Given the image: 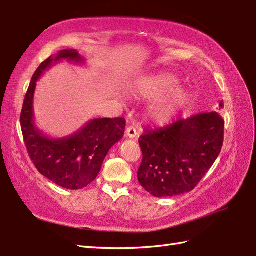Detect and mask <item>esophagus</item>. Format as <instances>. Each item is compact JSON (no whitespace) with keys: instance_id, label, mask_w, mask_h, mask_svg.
Masks as SVG:
<instances>
[{"instance_id":"34e87169","label":"esophagus","mask_w":256,"mask_h":256,"mask_svg":"<svg viewBox=\"0 0 256 256\" xmlns=\"http://www.w3.org/2000/svg\"><path fill=\"white\" fill-rule=\"evenodd\" d=\"M125 133H126V136L128 138H136L138 136V132L135 126H128Z\"/></svg>"}]
</instances>
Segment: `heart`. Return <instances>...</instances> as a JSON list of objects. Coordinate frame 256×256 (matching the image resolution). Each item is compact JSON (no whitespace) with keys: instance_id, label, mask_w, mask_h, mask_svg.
<instances>
[{"instance_id":"obj_1","label":"heart","mask_w":256,"mask_h":256,"mask_svg":"<svg viewBox=\"0 0 256 256\" xmlns=\"http://www.w3.org/2000/svg\"><path fill=\"white\" fill-rule=\"evenodd\" d=\"M179 80L172 74L160 72L140 77L133 84L135 94L146 100L157 101L150 110V118L156 123L170 122L187 104L189 92L184 86H177Z\"/></svg>"}]
</instances>
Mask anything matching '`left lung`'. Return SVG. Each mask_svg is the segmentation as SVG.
<instances>
[{"label": "left lung", "mask_w": 256, "mask_h": 256, "mask_svg": "<svg viewBox=\"0 0 256 256\" xmlns=\"http://www.w3.org/2000/svg\"><path fill=\"white\" fill-rule=\"evenodd\" d=\"M219 106L224 108V102ZM224 135V120L216 112L179 118L145 132L138 140L143 153L140 184L154 197L192 192L219 156Z\"/></svg>", "instance_id": "obj_1"}]
</instances>
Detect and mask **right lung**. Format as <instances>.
Wrapping results in <instances>:
<instances>
[{"label":"right lung","mask_w":256,"mask_h":256,"mask_svg":"<svg viewBox=\"0 0 256 256\" xmlns=\"http://www.w3.org/2000/svg\"><path fill=\"white\" fill-rule=\"evenodd\" d=\"M64 59L84 62L77 50H64L40 64L26 92L20 128L27 152L37 170L58 186L76 190L86 187L96 178L108 152L123 138L125 120L94 118L78 132L62 138H50L38 130L32 112L36 81L54 62Z\"/></svg>","instance_id":"1"}]
</instances>
